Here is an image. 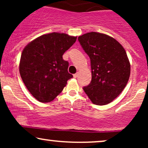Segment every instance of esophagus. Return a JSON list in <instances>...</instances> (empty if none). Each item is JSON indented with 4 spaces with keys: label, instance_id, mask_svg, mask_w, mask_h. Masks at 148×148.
I'll return each instance as SVG.
<instances>
[{
    "label": "esophagus",
    "instance_id": "34e87169",
    "mask_svg": "<svg viewBox=\"0 0 148 148\" xmlns=\"http://www.w3.org/2000/svg\"><path fill=\"white\" fill-rule=\"evenodd\" d=\"M78 76V73H76V74H74V78H76Z\"/></svg>",
    "mask_w": 148,
    "mask_h": 148
}]
</instances>
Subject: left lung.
I'll use <instances>...</instances> for the list:
<instances>
[{
  "mask_svg": "<svg viewBox=\"0 0 148 148\" xmlns=\"http://www.w3.org/2000/svg\"><path fill=\"white\" fill-rule=\"evenodd\" d=\"M78 40L90 59L92 80L84 90L94 104H108L122 92L130 79L127 53L116 40L105 34L90 32Z\"/></svg>",
  "mask_w": 148,
  "mask_h": 148,
  "instance_id": "obj_1",
  "label": "left lung"
}]
</instances>
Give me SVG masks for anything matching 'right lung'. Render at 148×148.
Masks as SVG:
<instances>
[{
    "label": "right lung",
    "instance_id": "1",
    "mask_svg": "<svg viewBox=\"0 0 148 148\" xmlns=\"http://www.w3.org/2000/svg\"><path fill=\"white\" fill-rule=\"evenodd\" d=\"M76 40V37L52 33L37 37L23 49L20 75L30 94L40 102L53 101L73 77L62 55Z\"/></svg>",
    "mask_w": 148,
    "mask_h": 148
}]
</instances>
